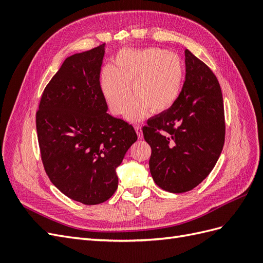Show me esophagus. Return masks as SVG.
<instances>
[{"mask_svg": "<svg viewBox=\"0 0 263 263\" xmlns=\"http://www.w3.org/2000/svg\"><path fill=\"white\" fill-rule=\"evenodd\" d=\"M135 130L137 133V136L139 139L142 138V129H141V126L139 125H135Z\"/></svg>", "mask_w": 263, "mask_h": 263, "instance_id": "esophagus-1", "label": "esophagus"}]
</instances>
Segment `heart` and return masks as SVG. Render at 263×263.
I'll list each match as a JSON object with an SVG mask.
<instances>
[{
  "instance_id": "b5f03b06",
  "label": "heart",
  "mask_w": 263,
  "mask_h": 263,
  "mask_svg": "<svg viewBox=\"0 0 263 263\" xmlns=\"http://www.w3.org/2000/svg\"><path fill=\"white\" fill-rule=\"evenodd\" d=\"M183 81L184 68L179 55L160 48L119 51L114 67L106 66L101 73L103 97L113 114L126 113L133 91L137 99L127 112L133 122L149 109L154 114L170 109L180 97Z\"/></svg>"
}]
</instances>
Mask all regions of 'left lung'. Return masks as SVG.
Returning <instances> with one entry per match:
<instances>
[{
    "label": "left lung",
    "instance_id": "1",
    "mask_svg": "<svg viewBox=\"0 0 263 263\" xmlns=\"http://www.w3.org/2000/svg\"><path fill=\"white\" fill-rule=\"evenodd\" d=\"M185 81L170 109L148 119L145 140L151 147L150 173L171 193L187 192L209 176L225 142L220 85L203 61L185 50Z\"/></svg>",
    "mask_w": 263,
    "mask_h": 263
}]
</instances>
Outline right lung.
I'll return each instance as SVG.
<instances>
[{
	"mask_svg": "<svg viewBox=\"0 0 263 263\" xmlns=\"http://www.w3.org/2000/svg\"><path fill=\"white\" fill-rule=\"evenodd\" d=\"M104 47L63 61L36 113L47 176L60 192L85 205L103 203L115 193L116 168L137 140L132 125L106 113L100 84Z\"/></svg>",
	"mask_w": 263,
	"mask_h": 263,
	"instance_id": "right-lung-1",
	"label": "right lung"
}]
</instances>
